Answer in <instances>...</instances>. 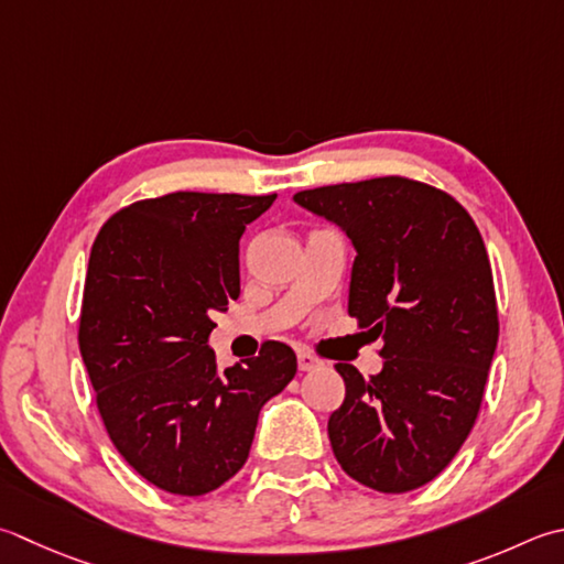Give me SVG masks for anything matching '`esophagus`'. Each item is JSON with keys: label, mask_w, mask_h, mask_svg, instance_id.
I'll return each instance as SVG.
<instances>
[{"label": "esophagus", "mask_w": 564, "mask_h": 564, "mask_svg": "<svg viewBox=\"0 0 564 564\" xmlns=\"http://www.w3.org/2000/svg\"><path fill=\"white\" fill-rule=\"evenodd\" d=\"M319 364H323V361H319L315 355H311V351H305V349L297 351V367H301V371L317 369Z\"/></svg>", "instance_id": "obj_1"}]
</instances>
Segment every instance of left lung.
Segmentation results:
<instances>
[{"label":"left lung","mask_w":564,"mask_h":564,"mask_svg":"<svg viewBox=\"0 0 564 564\" xmlns=\"http://www.w3.org/2000/svg\"><path fill=\"white\" fill-rule=\"evenodd\" d=\"M357 249L349 315L381 337L383 369L335 364L345 401L327 433L351 479L383 494L433 481L477 423L499 341L487 247L455 197L403 175L295 193Z\"/></svg>","instance_id":"obj_1"}]
</instances>
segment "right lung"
Returning <instances> with one entry per match:
<instances>
[{
	"label": "right lung",
	"mask_w": 564,
	"mask_h": 564,
	"mask_svg": "<svg viewBox=\"0 0 564 564\" xmlns=\"http://www.w3.org/2000/svg\"><path fill=\"white\" fill-rule=\"evenodd\" d=\"M273 195L169 193L107 219L90 251L80 355L127 465L169 494L203 496L245 467L259 411L295 377V351L217 367L207 337L239 297V239Z\"/></svg>",
	"instance_id": "1"
}]
</instances>
